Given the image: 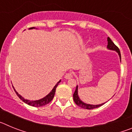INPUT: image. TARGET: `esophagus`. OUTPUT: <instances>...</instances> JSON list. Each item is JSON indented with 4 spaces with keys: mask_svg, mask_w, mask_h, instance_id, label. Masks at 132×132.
<instances>
[{
    "mask_svg": "<svg viewBox=\"0 0 132 132\" xmlns=\"http://www.w3.org/2000/svg\"><path fill=\"white\" fill-rule=\"evenodd\" d=\"M73 77V74L71 73H67L65 74V79H69Z\"/></svg>",
    "mask_w": 132,
    "mask_h": 132,
    "instance_id": "1",
    "label": "esophagus"
}]
</instances>
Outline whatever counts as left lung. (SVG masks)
Wrapping results in <instances>:
<instances>
[{"instance_id":"left-lung-1","label":"left lung","mask_w":132,"mask_h":132,"mask_svg":"<svg viewBox=\"0 0 132 132\" xmlns=\"http://www.w3.org/2000/svg\"><path fill=\"white\" fill-rule=\"evenodd\" d=\"M107 40H108V45H107V48L110 50H113V51H116L119 55V57H120V59L121 61V54H120V51L119 50L118 47L116 46L115 44H114L112 41L110 39V38L108 37L107 38ZM73 100H74L76 104L77 105L80 106V108H82L84 109H88V110H91L94 109V108H98L99 106H101L102 105H103L104 103L101 104H97V105H93V104H86L85 102H82L81 100L80 99V98L79 97V95H78V86L76 87V89H75V91L74 94H73Z\"/></svg>"}]
</instances>
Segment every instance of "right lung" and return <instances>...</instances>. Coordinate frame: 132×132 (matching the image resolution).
Wrapping results in <instances>:
<instances>
[{
  "mask_svg": "<svg viewBox=\"0 0 132 132\" xmlns=\"http://www.w3.org/2000/svg\"><path fill=\"white\" fill-rule=\"evenodd\" d=\"M34 28H35L34 27H32V28H30V29H34ZM60 82H61V80H59V82L56 84L55 85V87H53V89L52 90V91L50 92V93L47 94V96H45V97H44L43 98L39 99V100H38V101H30V100H27V99H25L24 98H23L22 96H21L20 94H19L18 93H17V92L16 91V90L14 89V87L13 88H14V89L15 93H16V94H17V96H18V97H19L20 98L21 100L23 101V102H25V103L27 104H28V105L31 106L40 107V106H43L46 105V104H47L48 103H50V102L52 101V99H53V97H54L55 93L56 88H57V85H59V83Z\"/></svg>",
  "mask_w": 132,
  "mask_h": 132,
  "instance_id": "right-lung-1",
  "label": "right lung"
}]
</instances>
